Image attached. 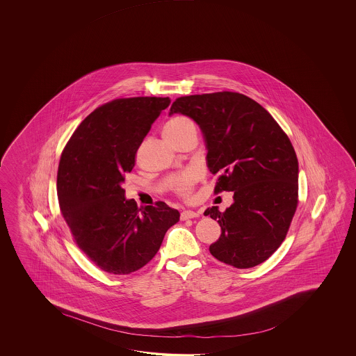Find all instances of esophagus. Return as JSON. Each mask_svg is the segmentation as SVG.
I'll return each instance as SVG.
<instances>
[{
	"mask_svg": "<svg viewBox=\"0 0 356 356\" xmlns=\"http://www.w3.org/2000/svg\"><path fill=\"white\" fill-rule=\"evenodd\" d=\"M198 216H200L198 212L183 211L181 213V221H184V220L195 219V218H198Z\"/></svg>",
	"mask_w": 356,
	"mask_h": 356,
	"instance_id": "obj_1",
	"label": "esophagus"
}]
</instances>
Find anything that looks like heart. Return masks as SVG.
<instances>
[{
	"mask_svg": "<svg viewBox=\"0 0 356 356\" xmlns=\"http://www.w3.org/2000/svg\"><path fill=\"white\" fill-rule=\"evenodd\" d=\"M187 132H196V124L191 118L184 117V115L173 117L164 126V135H168V136H179V135L187 134ZM195 183H196L195 173L186 172L181 177H178L177 181L173 183V191L181 198L188 200L193 193Z\"/></svg>",
	"mask_w": 356,
	"mask_h": 356,
	"instance_id": "obj_1",
	"label": "heart"
}]
</instances>
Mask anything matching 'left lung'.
<instances>
[{"label": "left lung", "mask_w": 356, "mask_h": 356, "mask_svg": "<svg viewBox=\"0 0 356 356\" xmlns=\"http://www.w3.org/2000/svg\"><path fill=\"white\" fill-rule=\"evenodd\" d=\"M173 113L202 129L207 165L218 175L213 193L234 192L225 211H204L221 227L210 253L236 268L265 262L286 238L299 202V167L288 135L264 106L234 91L177 98Z\"/></svg>", "instance_id": "obj_1"}]
</instances>
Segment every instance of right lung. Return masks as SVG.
<instances>
[{
	"label": "right lung",
	"instance_id": "obj_1",
	"mask_svg": "<svg viewBox=\"0 0 356 356\" xmlns=\"http://www.w3.org/2000/svg\"><path fill=\"white\" fill-rule=\"evenodd\" d=\"M170 99H114L91 112L60 154L57 196L76 245L102 271L129 275L158 253L179 212L158 201L137 207L122 183L136 152Z\"/></svg>",
	"mask_w": 356,
	"mask_h": 356
}]
</instances>
